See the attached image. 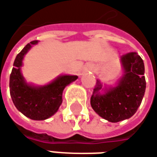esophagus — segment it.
Wrapping results in <instances>:
<instances>
[{
    "label": "esophagus",
    "mask_w": 157,
    "mask_h": 157,
    "mask_svg": "<svg viewBox=\"0 0 157 157\" xmlns=\"http://www.w3.org/2000/svg\"><path fill=\"white\" fill-rule=\"evenodd\" d=\"M87 68H89V69H92V68H93V66H92V65H90V64H89V65H87Z\"/></svg>",
    "instance_id": "esophagus-1"
}]
</instances>
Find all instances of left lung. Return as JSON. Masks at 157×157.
I'll return each mask as SVG.
<instances>
[{"instance_id":"left-lung-1","label":"left lung","mask_w":157,"mask_h":157,"mask_svg":"<svg viewBox=\"0 0 157 157\" xmlns=\"http://www.w3.org/2000/svg\"><path fill=\"white\" fill-rule=\"evenodd\" d=\"M121 63L124 74L118 84L109 89L105 88L104 94H101L102 85L97 80L90 98L92 109L111 122H121L135 115L146 89L144 63L137 53L130 52L122 56Z\"/></svg>"}]
</instances>
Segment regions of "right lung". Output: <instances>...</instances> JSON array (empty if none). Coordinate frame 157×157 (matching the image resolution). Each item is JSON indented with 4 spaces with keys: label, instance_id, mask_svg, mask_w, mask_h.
<instances>
[{
    "label": "right lung",
    "instance_id": "right-lung-1",
    "mask_svg": "<svg viewBox=\"0 0 157 157\" xmlns=\"http://www.w3.org/2000/svg\"><path fill=\"white\" fill-rule=\"evenodd\" d=\"M37 43L38 41L28 43L17 55L10 74L9 90L14 106L20 112L32 120L41 121L56 113L62 102L63 89L78 77L77 75H60L45 86L27 83L21 73V67L25 55Z\"/></svg>",
    "mask_w": 157,
    "mask_h": 157
}]
</instances>
